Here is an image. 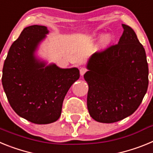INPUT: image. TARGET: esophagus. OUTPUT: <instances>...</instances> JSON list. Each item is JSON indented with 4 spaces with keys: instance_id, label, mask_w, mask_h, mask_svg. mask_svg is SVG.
<instances>
[{
    "instance_id": "1",
    "label": "esophagus",
    "mask_w": 153,
    "mask_h": 153,
    "mask_svg": "<svg viewBox=\"0 0 153 153\" xmlns=\"http://www.w3.org/2000/svg\"><path fill=\"white\" fill-rule=\"evenodd\" d=\"M86 72V68H83V67H82V68H80V70H79V74H80L81 76L84 75V74Z\"/></svg>"
}]
</instances>
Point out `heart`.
Wrapping results in <instances>:
<instances>
[{
	"instance_id": "1",
	"label": "heart",
	"mask_w": 153,
	"mask_h": 153,
	"mask_svg": "<svg viewBox=\"0 0 153 153\" xmlns=\"http://www.w3.org/2000/svg\"><path fill=\"white\" fill-rule=\"evenodd\" d=\"M100 36V33H93V34L90 35L87 37V40H90V41H93V40H95L97 38H99ZM113 40V36L111 33H106V34L103 35L101 37L100 41V44H99L98 47L99 51H104V50H106L111 44Z\"/></svg>"
}]
</instances>
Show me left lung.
Here are the masks:
<instances>
[{
  "instance_id": "1",
  "label": "left lung",
  "mask_w": 153,
  "mask_h": 153,
  "mask_svg": "<svg viewBox=\"0 0 153 153\" xmlns=\"http://www.w3.org/2000/svg\"><path fill=\"white\" fill-rule=\"evenodd\" d=\"M118 44L93 53L84 79L89 86L90 117L103 123L126 118L136 111L146 93L149 67L146 55L135 31L122 24Z\"/></svg>"
}]
</instances>
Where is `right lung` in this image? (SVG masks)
<instances>
[{
    "mask_svg": "<svg viewBox=\"0 0 153 153\" xmlns=\"http://www.w3.org/2000/svg\"><path fill=\"white\" fill-rule=\"evenodd\" d=\"M49 30L32 25L12 44L4 63L2 85L8 102L18 116L36 124L60 118L64 97L79 78L76 67L62 69L36 56Z\"/></svg>",
    "mask_w": 153,
    "mask_h": 153,
    "instance_id": "1",
    "label": "right lung"
}]
</instances>
